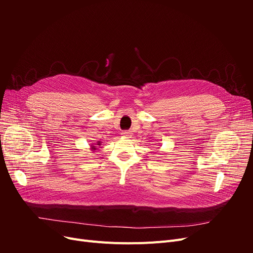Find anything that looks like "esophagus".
Instances as JSON below:
<instances>
[{"label": "esophagus", "instance_id": "1", "mask_svg": "<svg viewBox=\"0 0 253 253\" xmlns=\"http://www.w3.org/2000/svg\"><path fill=\"white\" fill-rule=\"evenodd\" d=\"M121 135L124 136V137H126V138H131L132 133H129V132H127V131H124V132H122Z\"/></svg>", "mask_w": 253, "mask_h": 253}]
</instances>
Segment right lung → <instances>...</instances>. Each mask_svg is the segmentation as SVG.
Listing matches in <instances>:
<instances>
[{"instance_id":"add662e5","label":"right lung","mask_w":253,"mask_h":253,"mask_svg":"<svg viewBox=\"0 0 253 253\" xmlns=\"http://www.w3.org/2000/svg\"><path fill=\"white\" fill-rule=\"evenodd\" d=\"M97 145H101V141H97L96 143H91L90 144V151L95 152V150L97 149Z\"/></svg>"}]
</instances>
